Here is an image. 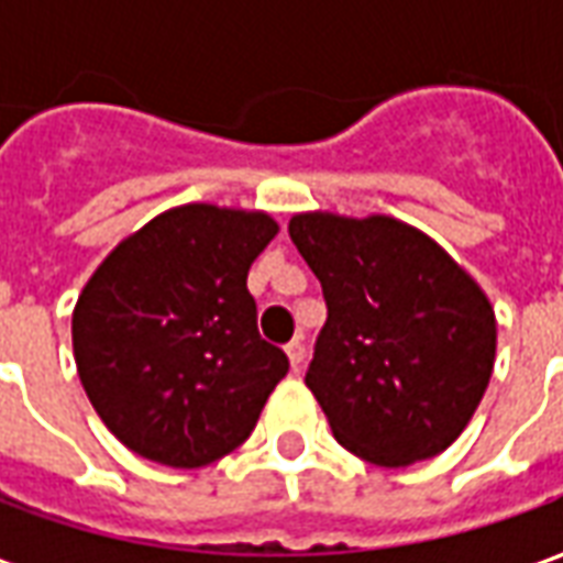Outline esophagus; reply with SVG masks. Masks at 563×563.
Segmentation results:
<instances>
[{"mask_svg": "<svg viewBox=\"0 0 563 563\" xmlns=\"http://www.w3.org/2000/svg\"><path fill=\"white\" fill-rule=\"evenodd\" d=\"M286 355H289V365H292L295 371H301V365H305V358H307L305 343H301V341L286 343Z\"/></svg>", "mask_w": 563, "mask_h": 563, "instance_id": "1", "label": "esophagus"}]
</instances>
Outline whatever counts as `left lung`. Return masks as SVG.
Instances as JSON below:
<instances>
[{
    "label": "left lung",
    "instance_id": "obj_1",
    "mask_svg": "<svg viewBox=\"0 0 563 563\" xmlns=\"http://www.w3.org/2000/svg\"><path fill=\"white\" fill-rule=\"evenodd\" d=\"M289 238L329 307L305 383L338 443L379 467L452 446L495 367L497 322L483 289L391 217L295 213Z\"/></svg>",
    "mask_w": 563,
    "mask_h": 563
}]
</instances>
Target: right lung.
<instances>
[{
    "label": "right lung",
    "instance_id": "right-lung-1",
    "mask_svg": "<svg viewBox=\"0 0 563 563\" xmlns=\"http://www.w3.org/2000/svg\"><path fill=\"white\" fill-rule=\"evenodd\" d=\"M277 222L184 205L129 234L71 317L78 377L108 431L141 459L205 467L256 428L289 358L258 338L246 289Z\"/></svg>",
    "mask_w": 563,
    "mask_h": 563
}]
</instances>
